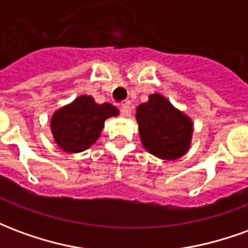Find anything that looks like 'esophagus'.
I'll return each instance as SVG.
<instances>
[{
    "label": "esophagus",
    "instance_id": "1",
    "mask_svg": "<svg viewBox=\"0 0 248 248\" xmlns=\"http://www.w3.org/2000/svg\"><path fill=\"white\" fill-rule=\"evenodd\" d=\"M119 111H121V115H122V117H126V118L131 115V108H130V106H129V105H127V103H124V105H122V106H121V110H119Z\"/></svg>",
    "mask_w": 248,
    "mask_h": 248
}]
</instances>
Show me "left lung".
I'll return each mask as SVG.
<instances>
[{"mask_svg":"<svg viewBox=\"0 0 248 248\" xmlns=\"http://www.w3.org/2000/svg\"><path fill=\"white\" fill-rule=\"evenodd\" d=\"M140 142L150 154L165 161H177L186 154L192 140L191 118L174 108L162 94H150L137 108Z\"/></svg>","mask_w":248,"mask_h":248,"instance_id":"obj_1","label":"left lung"}]
</instances>
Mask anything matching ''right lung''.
I'll use <instances>...</instances> for the list:
<instances>
[{
  "mask_svg": "<svg viewBox=\"0 0 248 248\" xmlns=\"http://www.w3.org/2000/svg\"><path fill=\"white\" fill-rule=\"evenodd\" d=\"M118 114V108L110 103L99 105L90 95H81L53 114L51 134L65 153H81L95 143L105 121Z\"/></svg>",
  "mask_w": 248,
  "mask_h": 248,
  "instance_id": "right-lung-1",
  "label": "right lung"
}]
</instances>
